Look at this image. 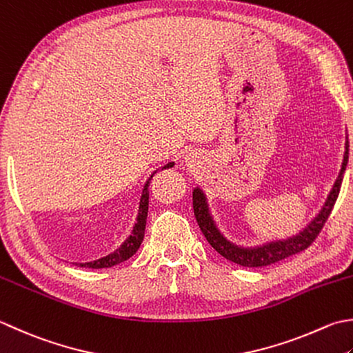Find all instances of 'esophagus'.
Returning a JSON list of instances; mask_svg holds the SVG:
<instances>
[{
  "label": "esophagus",
  "mask_w": 353,
  "mask_h": 353,
  "mask_svg": "<svg viewBox=\"0 0 353 353\" xmlns=\"http://www.w3.org/2000/svg\"><path fill=\"white\" fill-rule=\"evenodd\" d=\"M186 162H188V163H199V154L197 153H192V151H191V153H188V156H186Z\"/></svg>",
  "instance_id": "obj_1"
}]
</instances>
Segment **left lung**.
Listing matches in <instances>:
<instances>
[{"label":"left lung","instance_id":"left-lung-1","mask_svg":"<svg viewBox=\"0 0 353 353\" xmlns=\"http://www.w3.org/2000/svg\"><path fill=\"white\" fill-rule=\"evenodd\" d=\"M349 162V139L346 136V142H344V156L341 162V170L338 172V177L330 188L326 202L323 203L321 210L319 214L310 220V222L303 228L300 232H296L295 236H291L288 239L272 240L266 241L263 245L257 246H240L232 243L231 240H228L223 232L219 230V226L214 220L208 199L200 186H196L192 190V208H194V216L199 223V228L202 230L205 239L208 240V243L216 250L222 257L226 260L232 261L245 268H261L272 263H277L280 260H285L291 255L305 251L306 248L312 243L315 237L319 236L321 228L326 223L327 217L330 216L334 205L336 202V197L340 194L341 182L344 177V171H346Z\"/></svg>","mask_w":353,"mask_h":353}]
</instances>
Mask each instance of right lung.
<instances>
[{
    "label": "right lung",
    "mask_w": 353,
    "mask_h": 353,
    "mask_svg": "<svg viewBox=\"0 0 353 353\" xmlns=\"http://www.w3.org/2000/svg\"><path fill=\"white\" fill-rule=\"evenodd\" d=\"M171 167H174V162H168L167 165H163L162 170L171 168ZM154 172L148 177L147 183L143 185L141 202H139V211H137V217H136V223L133 226V231H131V234L125 239V241H123V243L119 248H117L116 251L105 255V257H101V259L93 260V261H85V263H74V265H78L81 268H92V269L112 268L117 263H122V261L128 260L131 255L136 254V251L139 250V246H141L142 240H143L145 225H147V216H148V196H150L148 186H150V181L154 176Z\"/></svg>",
    "instance_id": "add662e5"
}]
</instances>
